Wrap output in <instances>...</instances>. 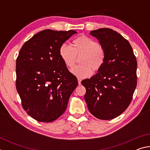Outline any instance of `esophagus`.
Returning a JSON list of instances; mask_svg holds the SVG:
<instances>
[{"instance_id":"esophagus-1","label":"esophagus","mask_w":150,"mask_h":150,"mask_svg":"<svg viewBox=\"0 0 150 150\" xmlns=\"http://www.w3.org/2000/svg\"><path fill=\"white\" fill-rule=\"evenodd\" d=\"M77 81H78V83H79V85H81V79H79V78H78L77 79Z\"/></svg>"}]
</instances>
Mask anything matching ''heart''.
Listing matches in <instances>:
<instances>
[{"label":"heart","mask_w":150,"mask_h":150,"mask_svg":"<svg viewBox=\"0 0 150 150\" xmlns=\"http://www.w3.org/2000/svg\"><path fill=\"white\" fill-rule=\"evenodd\" d=\"M73 46L63 44L59 47L61 59L68 68L73 67L80 57L81 65L75 66L71 72L76 77L85 79L90 77L93 69L97 71L105 63V51L95 40L86 35H81L73 41Z\"/></svg>","instance_id":"heart-1"}]
</instances>
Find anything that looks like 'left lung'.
<instances>
[{
	"label": "left lung",
	"instance_id": "obj_1",
	"mask_svg": "<svg viewBox=\"0 0 150 150\" xmlns=\"http://www.w3.org/2000/svg\"><path fill=\"white\" fill-rule=\"evenodd\" d=\"M105 51L98 73L82 81L88 110L100 120H110L128 107L137 85V61L130 43L110 28L91 32Z\"/></svg>",
	"mask_w": 150,
	"mask_h": 150
}]
</instances>
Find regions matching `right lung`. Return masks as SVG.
Returning <instances> with one entry per match:
<instances>
[{
	"label": "right lung",
	"mask_w": 150,
	"mask_h": 150,
	"mask_svg": "<svg viewBox=\"0 0 150 150\" xmlns=\"http://www.w3.org/2000/svg\"><path fill=\"white\" fill-rule=\"evenodd\" d=\"M75 30H45L22 45L16 59V90L22 106L37 121L50 122L62 116L78 81L59 55V47Z\"/></svg>",
	"instance_id": "obj_1"
}]
</instances>
